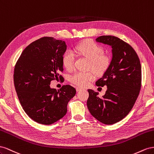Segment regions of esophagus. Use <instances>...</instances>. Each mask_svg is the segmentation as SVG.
Returning <instances> with one entry per match:
<instances>
[{
  "mask_svg": "<svg viewBox=\"0 0 154 154\" xmlns=\"http://www.w3.org/2000/svg\"><path fill=\"white\" fill-rule=\"evenodd\" d=\"M82 90V88H80V87H77V88H76L77 91H81V90Z\"/></svg>",
  "mask_w": 154,
  "mask_h": 154,
  "instance_id": "34e87169",
  "label": "esophagus"
}]
</instances>
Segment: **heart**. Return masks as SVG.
Segmentation results:
<instances>
[{
    "label": "heart",
    "instance_id": "heart-1",
    "mask_svg": "<svg viewBox=\"0 0 154 154\" xmlns=\"http://www.w3.org/2000/svg\"><path fill=\"white\" fill-rule=\"evenodd\" d=\"M75 51L90 60L88 68L97 75L103 74L109 67L110 61L108 57L104 55L103 47L94 41L87 40L79 44L75 47ZM62 61L66 69L72 70L74 68L75 55L72 50H68L64 53ZM93 79L94 75L91 72H77L70 78L72 83L81 87L86 86Z\"/></svg>",
    "mask_w": 154,
    "mask_h": 154
}]
</instances>
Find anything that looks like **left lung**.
<instances>
[{"instance_id": "1", "label": "left lung", "mask_w": 154, "mask_h": 154, "mask_svg": "<svg viewBox=\"0 0 154 154\" xmlns=\"http://www.w3.org/2000/svg\"><path fill=\"white\" fill-rule=\"evenodd\" d=\"M96 42L112 47V58L107 70L96 81L98 86H107L102 98L88 90L87 106L91 116L105 125H113L125 118L137 99L141 86V66L134 48L119 38L103 35Z\"/></svg>"}]
</instances>
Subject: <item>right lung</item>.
I'll list each match as a JSON object with an SVG mask.
<instances>
[{
  "label": "right lung",
  "mask_w": 154,
  "mask_h": 154,
  "mask_svg": "<svg viewBox=\"0 0 154 154\" xmlns=\"http://www.w3.org/2000/svg\"><path fill=\"white\" fill-rule=\"evenodd\" d=\"M66 48L63 41L42 37L26 47L15 64L14 81L20 103L38 123L49 125L63 118L68 102L76 94L70 85L58 91L50 86L63 71L62 57Z\"/></svg>",
  "instance_id": "obj_1"
}]
</instances>
